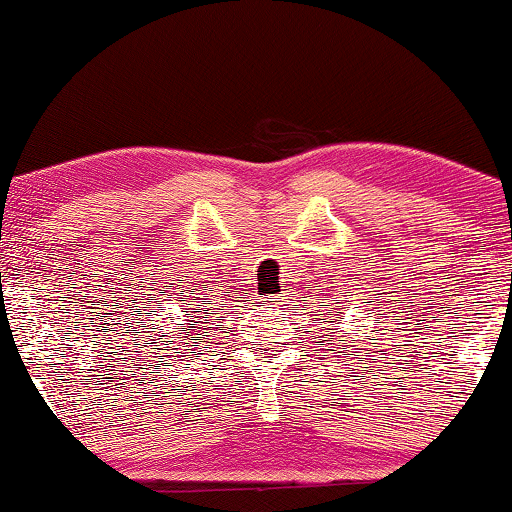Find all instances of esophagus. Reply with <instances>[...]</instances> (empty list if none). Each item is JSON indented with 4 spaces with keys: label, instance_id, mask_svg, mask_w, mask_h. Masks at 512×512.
Here are the masks:
<instances>
[{
    "label": "esophagus",
    "instance_id": "1",
    "mask_svg": "<svg viewBox=\"0 0 512 512\" xmlns=\"http://www.w3.org/2000/svg\"><path fill=\"white\" fill-rule=\"evenodd\" d=\"M289 298V293H282V296H272V298H265V303L268 305H277V303H282V300H286Z\"/></svg>",
    "mask_w": 512,
    "mask_h": 512
}]
</instances>
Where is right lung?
Instances as JSON below:
<instances>
[{
    "label": "right lung",
    "mask_w": 512,
    "mask_h": 512,
    "mask_svg": "<svg viewBox=\"0 0 512 512\" xmlns=\"http://www.w3.org/2000/svg\"><path fill=\"white\" fill-rule=\"evenodd\" d=\"M193 300H202L200 310H202V314H205V317H202V319H205V324H209V321H207V314H209V312H207V307H205V305H207V303H205L207 298H191V303H193ZM188 310H191V307H188ZM186 321H191V324L186 326L184 333H181V340H163V342H170V345H174V342H177V347H174V349H179V352H174L177 356H181V354L193 356L195 349H200V342H202V340H198V338L202 335V331H205V328H202V321H198V317L186 319ZM172 333H177V331H172ZM179 341L182 342L181 346L178 345ZM186 346L189 347L188 350L185 349Z\"/></svg>",
    "instance_id": "add662e5"
}]
</instances>
